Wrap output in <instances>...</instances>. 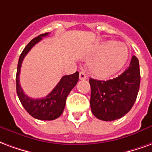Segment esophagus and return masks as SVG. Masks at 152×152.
I'll list each match as a JSON object with an SVG mask.
<instances>
[{
  "instance_id": "obj_1",
  "label": "esophagus",
  "mask_w": 152,
  "mask_h": 152,
  "mask_svg": "<svg viewBox=\"0 0 152 152\" xmlns=\"http://www.w3.org/2000/svg\"><path fill=\"white\" fill-rule=\"evenodd\" d=\"M87 76L86 75V74L84 73V72H80L79 73V79L80 80H85V79H87Z\"/></svg>"
}]
</instances>
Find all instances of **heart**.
Segmentation results:
<instances>
[{
    "label": "heart",
    "mask_w": 152,
    "mask_h": 152,
    "mask_svg": "<svg viewBox=\"0 0 152 152\" xmlns=\"http://www.w3.org/2000/svg\"><path fill=\"white\" fill-rule=\"evenodd\" d=\"M94 57L89 63V71L99 79L108 78L120 70L128 58V49L123 44L109 41L94 48Z\"/></svg>",
    "instance_id": "1"
}]
</instances>
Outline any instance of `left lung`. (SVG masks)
I'll return each instance as SVG.
<instances>
[{"instance_id": "obj_1", "label": "left lung", "mask_w": 152, "mask_h": 152, "mask_svg": "<svg viewBox=\"0 0 152 152\" xmlns=\"http://www.w3.org/2000/svg\"><path fill=\"white\" fill-rule=\"evenodd\" d=\"M91 109L94 116L105 121L119 119L129 113L140 87L139 62L132 56L129 67L115 78L107 81L90 78Z\"/></svg>"}]
</instances>
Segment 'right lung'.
<instances>
[{
  "label": "right lung",
  "instance_id": "obj_1",
  "mask_svg": "<svg viewBox=\"0 0 152 152\" xmlns=\"http://www.w3.org/2000/svg\"><path fill=\"white\" fill-rule=\"evenodd\" d=\"M48 34H41L33 39L25 47L19 56L16 75V90L21 104L31 117L42 121L55 120L62 114L67 96L78 81V72L77 71L73 75L63 76L55 88L44 98L32 99L24 93L19 83L20 70L23 59L35 44L39 43L42 37L48 36Z\"/></svg>",
  "mask_w": 152,
  "mask_h": 152
}]
</instances>
